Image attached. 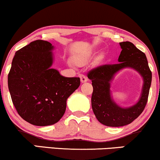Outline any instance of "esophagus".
<instances>
[{"instance_id":"1","label":"esophagus","mask_w":160,"mask_h":160,"mask_svg":"<svg viewBox=\"0 0 160 160\" xmlns=\"http://www.w3.org/2000/svg\"><path fill=\"white\" fill-rule=\"evenodd\" d=\"M79 76H80V80H81V82H86L87 81V80H87V78H86V77L85 76V75H83V74H80V75H79Z\"/></svg>"}]
</instances>
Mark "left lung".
I'll return each instance as SVG.
<instances>
[{"label":"left lung","instance_id":"obj_1","mask_svg":"<svg viewBox=\"0 0 160 160\" xmlns=\"http://www.w3.org/2000/svg\"><path fill=\"white\" fill-rule=\"evenodd\" d=\"M122 51L117 64H105L90 70L87 74L92 82V106L100 122L107 126L120 127L130 124L142 114L148 98L152 74L144 52L129 41L121 42ZM131 67L140 72L144 80L143 92L139 102L128 109L119 107L110 94V82L113 75L122 68Z\"/></svg>","mask_w":160,"mask_h":160}]
</instances>
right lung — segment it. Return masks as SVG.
<instances>
[{"label": "right lung", "mask_w": 160, "mask_h": 160, "mask_svg": "<svg viewBox=\"0 0 160 160\" xmlns=\"http://www.w3.org/2000/svg\"><path fill=\"white\" fill-rule=\"evenodd\" d=\"M53 46L32 41L14 56L8 87L16 111L26 122L38 126L58 122L66 112V100L80 86V78H65L51 68Z\"/></svg>", "instance_id": "obj_1"}]
</instances>
